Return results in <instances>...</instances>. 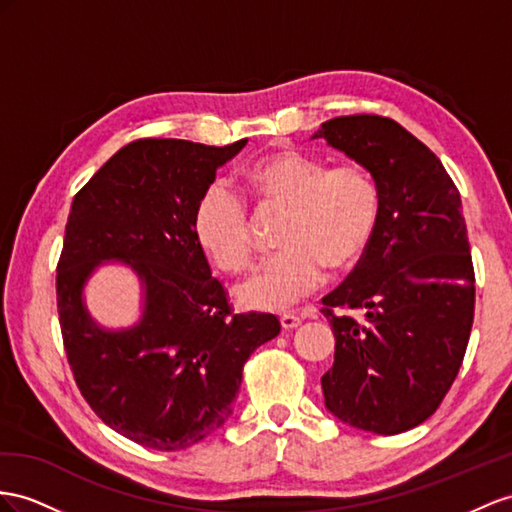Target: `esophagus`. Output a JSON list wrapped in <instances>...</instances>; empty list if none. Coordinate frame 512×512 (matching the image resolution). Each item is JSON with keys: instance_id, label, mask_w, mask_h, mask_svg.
<instances>
[{"instance_id": "obj_1", "label": "esophagus", "mask_w": 512, "mask_h": 512, "mask_svg": "<svg viewBox=\"0 0 512 512\" xmlns=\"http://www.w3.org/2000/svg\"><path fill=\"white\" fill-rule=\"evenodd\" d=\"M300 322H303V318L296 316V313H283L281 316V326L285 331L296 329V326H300Z\"/></svg>"}]
</instances>
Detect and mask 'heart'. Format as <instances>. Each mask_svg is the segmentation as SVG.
Returning a JSON list of instances; mask_svg holds the SVG:
<instances>
[{
	"label": "heart",
	"instance_id": "obj_1",
	"mask_svg": "<svg viewBox=\"0 0 512 512\" xmlns=\"http://www.w3.org/2000/svg\"><path fill=\"white\" fill-rule=\"evenodd\" d=\"M261 201L290 209L279 255L261 261L235 294L251 309L279 311L316 292L326 264L346 268L368 248L381 209L374 177L359 164L329 168L324 157L285 149L248 168ZM194 235L216 266L242 270L253 257V229L242 196L214 181L194 209Z\"/></svg>",
	"mask_w": 512,
	"mask_h": 512
}]
</instances>
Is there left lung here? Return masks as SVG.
<instances>
[{"label":"left lung","mask_w":512,"mask_h":512,"mask_svg":"<svg viewBox=\"0 0 512 512\" xmlns=\"http://www.w3.org/2000/svg\"><path fill=\"white\" fill-rule=\"evenodd\" d=\"M313 138L361 164L381 196L357 268L322 298L335 333L324 404L350 426L398 435L439 409L474 324L461 194L439 157L387 116H337Z\"/></svg>","instance_id":"left-lung-1"}]
</instances>
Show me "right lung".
Wrapping results in <instances>:
<instances>
[{
    "label": "right lung",
    "mask_w": 512,
    "mask_h": 512,
    "mask_svg": "<svg viewBox=\"0 0 512 512\" xmlns=\"http://www.w3.org/2000/svg\"><path fill=\"white\" fill-rule=\"evenodd\" d=\"M244 144L134 140L71 203L56 277L64 350L90 409L144 448L186 450L218 430L244 363L281 331L272 313H233L194 235L196 203ZM103 260L143 283L129 330H103L85 309L83 285Z\"/></svg>",
    "instance_id": "1"
}]
</instances>
